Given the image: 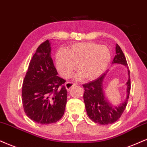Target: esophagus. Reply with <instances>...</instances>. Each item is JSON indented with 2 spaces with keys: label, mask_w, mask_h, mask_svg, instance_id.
Masks as SVG:
<instances>
[{
  "label": "esophagus",
  "mask_w": 147,
  "mask_h": 147,
  "mask_svg": "<svg viewBox=\"0 0 147 147\" xmlns=\"http://www.w3.org/2000/svg\"><path fill=\"white\" fill-rule=\"evenodd\" d=\"M76 86V84H75L74 83H72V82H67L66 84H65V86H66V90L68 91L70 90L71 89L72 87H74V86Z\"/></svg>",
  "instance_id": "esophagus-1"
}]
</instances>
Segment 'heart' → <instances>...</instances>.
<instances>
[{"label": "heart", "mask_w": 147, "mask_h": 147, "mask_svg": "<svg viewBox=\"0 0 147 147\" xmlns=\"http://www.w3.org/2000/svg\"><path fill=\"white\" fill-rule=\"evenodd\" d=\"M110 51L95 42H79L68 49H59L55 55L57 69L62 77L68 78L77 68V78L94 80L103 74L110 63Z\"/></svg>", "instance_id": "b5f03b06"}]
</instances>
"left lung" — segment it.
<instances>
[{
  "instance_id": "1",
  "label": "left lung",
  "mask_w": 147,
  "mask_h": 147,
  "mask_svg": "<svg viewBox=\"0 0 147 147\" xmlns=\"http://www.w3.org/2000/svg\"><path fill=\"white\" fill-rule=\"evenodd\" d=\"M112 63L122 64L127 68L128 81L126 83L127 96L125 101L118 105H113L106 97L104 79L108 70L96 80L83 85L85 90L84 99L86 112L92 121L99 125H107L117 121L126 108L131 88L129 70L128 69L126 58L121 47L117 44L116 45V55Z\"/></svg>"
}]
</instances>
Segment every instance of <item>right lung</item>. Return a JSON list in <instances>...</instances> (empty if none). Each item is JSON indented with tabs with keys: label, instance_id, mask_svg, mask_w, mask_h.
Instances as JSON below:
<instances>
[{
	"label": "right lung",
	"instance_id": "1",
	"mask_svg": "<svg viewBox=\"0 0 147 147\" xmlns=\"http://www.w3.org/2000/svg\"><path fill=\"white\" fill-rule=\"evenodd\" d=\"M47 40L37 49L24 79L22 100L24 112L42 125L56 123L64 114L67 90L64 79L57 76Z\"/></svg>",
	"mask_w": 147,
	"mask_h": 147
}]
</instances>
